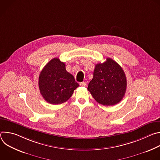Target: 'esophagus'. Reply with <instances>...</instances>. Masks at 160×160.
<instances>
[{"label":"esophagus","mask_w":160,"mask_h":160,"mask_svg":"<svg viewBox=\"0 0 160 160\" xmlns=\"http://www.w3.org/2000/svg\"><path fill=\"white\" fill-rule=\"evenodd\" d=\"M80 85L81 87H86L87 83H86V82H81V83H80Z\"/></svg>","instance_id":"esophagus-1"}]
</instances>
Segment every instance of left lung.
I'll return each mask as SVG.
<instances>
[{
    "instance_id": "1",
    "label": "left lung",
    "mask_w": 160,
    "mask_h": 160,
    "mask_svg": "<svg viewBox=\"0 0 160 160\" xmlns=\"http://www.w3.org/2000/svg\"><path fill=\"white\" fill-rule=\"evenodd\" d=\"M127 85L122 68L108 58L103 63L96 64L93 78L88 83L87 89L99 104L112 106L122 100Z\"/></svg>"
}]
</instances>
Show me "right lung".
<instances>
[{"instance_id":"1","label":"right lung","mask_w":160,"mask_h":160,"mask_svg":"<svg viewBox=\"0 0 160 160\" xmlns=\"http://www.w3.org/2000/svg\"><path fill=\"white\" fill-rule=\"evenodd\" d=\"M78 86L74 77L66 71L65 64L59 58H53L45 65L38 78L41 95L52 104H59L68 101Z\"/></svg>"}]
</instances>
